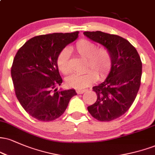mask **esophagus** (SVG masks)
<instances>
[{
	"mask_svg": "<svg viewBox=\"0 0 155 155\" xmlns=\"http://www.w3.org/2000/svg\"><path fill=\"white\" fill-rule=\"evenodd\" d=\"M86 91V90H76V92H77L78 94H83L84 92H85Z\"/></svg>",
	"mask_w": 155,
	"mask_h": 155,
	"instance_id": "1",
	"label": "esophagus"
}]
</instances>
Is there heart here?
I'll return each mask as SVG.
<instances>
[{"label": "heart", "mask_w": 155, "mask_h": 155, "mask_svg": "<svg viewBox=\"0 0 155 155\" xmlns=\"http://www.w3.org/2000/svg\"><path fill=\"white\" fill-rule=\"evenodd\" d=\"M74 50L80 57L86 59L84 74H74L65 80L66 84L71 88L82 90L93 84L97 78L104 77L111 66V51L105 47H97V44L88 39H81L76 42ZM57 65L62 74H68L71 72L70 52L64 49L57 58Z\"/></svg>", "instance_id": "obj_1"}]
</instances>
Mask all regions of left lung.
I'll use <instances>...</instances> for the list:
<instances>
[{
    "label": "left lung",
    "mask_w": 155,
    "mask_h": 155,
    "mask_svg": "<svg viewBox=\"0 0 155 155\" xmlns=\"http://www.w3.org/2000/svg\"><path fill=\"white\" fill-rule=\"evenodd\" d=\"M84 34L111 51L109 74L104 82L92 87L97 101L87 107L96 120L109 122L123 115L134 102L140 85L141 60L136 48L122 37L101 31Z\"/></svg>",
    "instance_id": "obj_1"
}]
</instances>
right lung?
I'll return each instance as SVG.
<instances>
[{
	"instance_id": "obj_1",
	"label": "right lung",
	"mask_w": 155,
	"mask_h": 155,
	"mask_svg": "<svg viewBox=\"0 0 155 155\" xmlns=\"http://www.w3.org/2000/svg\"><path fill=\"white\" fill-rule=\"evenodd\" d=\"M78 35L79 31L35 36L16 54L11 69L15 94L33 118L43 122L56 120L76 95L74 90H58L63 79L56 61L60 51Z\"/></svg>"
}]
</instances>
